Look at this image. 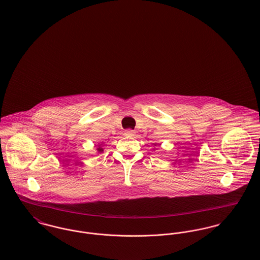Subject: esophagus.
<instances>
[{
  "label": "esophagus",
  "mask_w": 260,
  "mask_h": 260,
  "mask_svg": "<svg viewBox=\"0 0 260 260\" xmlns=\"http://www.w3.org/2000/svg\"><path fill=\"white\" fill-rule=\"evenodd\" d=\"M135 135H136V132L133 129H126L124 132V136H126V137H134Z\"/></svg>",
  "instance_id": "1"
}]
</instances>
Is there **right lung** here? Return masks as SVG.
<instances>
[{
	"label": "right lung",
	"instance_id": "obj_1",
	"mask_svg": "<svg viewBox=\"0 0 260 260\" xmlns=\"http://www.w3.org/2000/svg\"><path fill=\"white\" fill-rule=\"evenodd\" d=\"M96 150L99 151V152H102L103 150H104V148L101 146V144L100 145H98V148H96Z\"/></svg>",
	"mask_w": 260,
	"mask_h": 260
}]
</instances>
